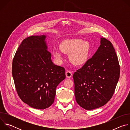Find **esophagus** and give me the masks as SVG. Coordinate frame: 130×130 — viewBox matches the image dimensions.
Masks as SVG:
<instances>
[{
	"instance_id": "obj_1",
	"label": "esophagus",
	"mask_w": 130,
	"mask_h": 130,
	"mask_svg": "<svg viewBox=\"0 0 130 130\" xmlns=\"http://www.w3.org/2000/svg\"><path fill=\"white\" fill-rule=\"evenodd\" d=\"M66 77L68 78H71L72 77V73H71V72L70 71L67 70L66 71Z\"/></svg>"
}]
</instances>
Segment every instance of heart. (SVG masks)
Here are the masks:
<instances>
[{"instance_id":"1","label":"heart","mask_w":130,"mask_h":130,"mask_svg":"<svg viewBox=\"0 0 130 130\" xmlns=\"http://www.w3.org/2000/svg\"><path fill=\"white\" fill-rule=\"evenodd\" d=\"M60 51L65 54H69V60L74 65L81 66L88 61L90 45L87 41H83L80 39L67 40L63 41L59 46ZM53 55L58 61L63 59V55L59 51H54Z\"/></svg>"}]
</instances>
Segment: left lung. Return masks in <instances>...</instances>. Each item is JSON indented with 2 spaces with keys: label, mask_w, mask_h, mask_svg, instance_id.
<instances>
[{
  "label": "left lung",
  "mask_w": 130,
  "mask_h": 130,
  "mask_svg": "<svg viewBox=\"0 0 130 130\" xmlns=\"http://www.w3.org/2000/svg\"><path fill=\"white\" fill-rule=\"evenodd\" d=\"M100 43L93 57L73 75L76 101L86 110L105 105L119 79L120 65L113 44L103 38Z\"/></svg>",
  "instance_id": "left-lung-1"
}]
</instances>
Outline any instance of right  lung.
<instances>
[{
    "mask_svg": "<svg viewBox=\"0 0 130 130\" xmlns=\"http://www.w3.org/2000/svg\"><path fill=\"white\" fill-rule=\"evenodd\" d=\"M46 36L25 39L13 59L12 73L18 96L30 106L44 109L54 102L56 88L66 78L63 67L54 65Z\"/></svg>",
    "mask_w": 130,
    "mask_h": 130,
    "instance_id": "obj_1",
    "label": "right lung"
}]
</instances>
